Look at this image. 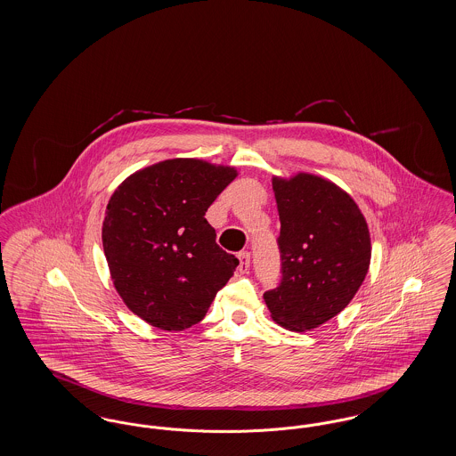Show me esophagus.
I'll use <instances>...</instances> for the list:
<instances>
[{"mask_svg":"<svg viewBox=\"0 0 456 456\" xmlns=\"http://www.w3.org/2000/svg\"><path fill=\"white\" fill-rule=\"evenodd\" d=\"M239 256V272L240 273H246L249 270V260H251V255L248 251H240Z\"/></svg>","mask_w":456,"mask_h":456,"instance_id":"esophagus-1","label":"esophagus"}]
</instances>
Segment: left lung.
<instances>
[{
    "label": "left lung",
    "instance_id": "8db88e82",
    "mask_svg": "<svg viewBox=\"0 0 456 456\" xmlns=\"http://www.w3.org/2000/svg\"><path fill=\"white\" fill-rule=\"evenodd\" d=\"M273 191L282 277L263 297L279 325L313 330L337 316L364 282L370 260L368 224L355 201L323 177H273Z\"/></svg>",
    "mask_w": 456,
    "mask_h": 456
}]
</instances>
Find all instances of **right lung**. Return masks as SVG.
I'll list each match as a JSON object with an SVG mask.
<instances>
[{"mask_svg": "<svg viewBox=\"0 0 456 456\" xmlns=\"http://www.w3.org/2000/svg\"><path fill=\"white\" fill-rule=\"evenodd\" d=\"M234 167L173 159L131 174L112 193L102 244L118 294L147 323L177 331L200 323L239 260L216 242L205 214Z\"/></svg>", "mask_w": 456, "mask_h": 456, "instance_id": "obj_1", "label": "right lung"}]
</instances>
